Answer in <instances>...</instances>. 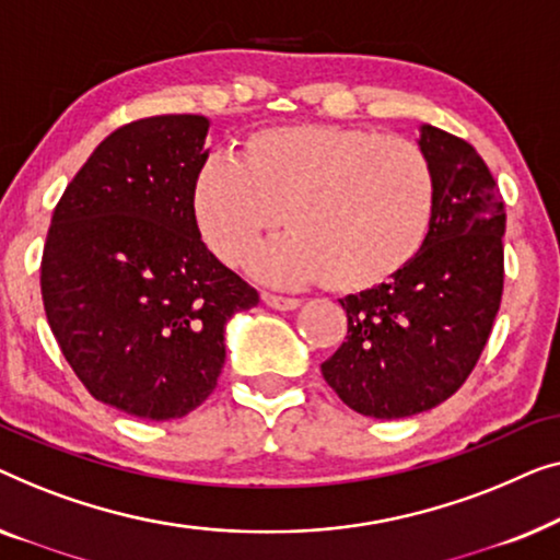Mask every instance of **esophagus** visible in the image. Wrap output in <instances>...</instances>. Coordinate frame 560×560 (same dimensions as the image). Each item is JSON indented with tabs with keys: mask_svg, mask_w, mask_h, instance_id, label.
<instances>
[{
	"mask_svg": "<svg viewBox=\"0 0 560 560\" xmlns=\"http://www.w3.org/2000/svg\"><path fill=\"white\" fill-rule=\"evenodd\" d=\"M261 299H264L266 306H271V310H279V312H291V310H296V306H302L299 299L279 296V294H271V291H264Z\"/></svg>",
	"mask_w": 560,
	"mask_h": 560,
	"instance_id": "34e87169",
	"label": "esophagus"
}]
</instances>
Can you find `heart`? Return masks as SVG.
Wrapping results in <instances>:
<instances>
[{
	"instance_id": "b5f03b06",
	"label": "heart",
	"mask_w": 560,
	"mask_h": 560,
	"mask_svg": "<svg viewBox=\"0 0 560 560\" xmlns=\"http://www.w3.org/2000/svg\"><path fill=\"white\" fill-rule=\"evenodd\" d=\"M190 210L200 238L241 266L283 215L289 231L254 261L279 283L327 281L340 294L383 287L427 246L436 175L413 141L335 124L266 126L238 160L195 172Z\"/></svg>"
}]
</instances>
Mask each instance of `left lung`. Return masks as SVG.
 <instances>
[{"label":"left lung","instance_id":"1","mask_svg":"<svg viewBox=\"0 0 560 560\" xmlns=\"http://www.w3.org/2000/svg\"><path fill=\"white\" fill-rule=\"evenodd\" d=\"M436 175L427 246L383 287L340 299L348 337L322 362L329 388L370 419H406L454 396L482 355L505 279V202L467 141L423 124Z\"/></svg>","mask_w":560,"mask_h":560}]
</instances>
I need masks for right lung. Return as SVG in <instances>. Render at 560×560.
Returning a JSON list of instances; mask_svg holds the SVG:
<instances>
[{"mask_svg": "<svg viewBox=\"0 0 560 560\" xmlns=\"http://www.w3.org/2000/svg\"><path fill=\"white\" fill-rule=\"evenodd\" d=\"M208 126L170 114L108 133L47 231L40 289L60 352L93 398L137 419L195 411L218 385L228 319L258 304L192 220Z\"/></svg>", "mask_w": 560, "mask_h": 560, "instance_id": "right-lung-1", "label": "right lung"}]
</instances>
